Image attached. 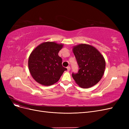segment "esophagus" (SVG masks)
<instances>
[{
    "instance_id": "34e87169",
    "label": "esophagus",
    "mask_w": 129,
    "mask_h": 129,
    "mask_svg": "<svg viewBox=\"0 0 129 129\" xmlns=\"http://www.w3.org/2000/svg\"><path fill=\"white\" fill-rule=\"evenodd\" d=\"M67 71H69L70 69H71V67H70L69 66H68V67H67Z\"/></svg>"
}]
</instances>
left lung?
Instances as JSON below:
<instances>
[{
  "label": "left lung",
  "instance_id": "1",
  "mask_svg": "<svg viewBox=\"0 0 129 129\" xmlns=\"http://www.w3.org/2000/svg\"><path fill=\"white\" fill-rule=\"evenodd\" d=\"M73 52L79 66L78 73L72 74L76 83L83 88H89L96 84L105 71L103 56L94 47L84 44L74 46Z\"/></svg>",
  "mask_w": 129,
  "mask_h": 129
}]
</instances>
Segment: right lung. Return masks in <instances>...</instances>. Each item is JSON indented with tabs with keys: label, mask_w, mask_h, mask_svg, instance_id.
Here are the masks:
<instances>
[{
	"label": "right lung",
	"mask_w": 129,
	"mask_h": 129,
	"mask_svg": "<svg viewBox=\"0 0 129 129\" xmlns=\"http://www.w3.org/2000/svg\"><path fill=\"white\" fill-rule=\"evenodd\" d=\"M63 47V44L55 42H45L30 53L28 62L29 71L38 83L45 86L54 84L67 71L62 66V60L58 55Z\"/></svg>",
	"instance_id": "obj_1"
}]
</instances>
